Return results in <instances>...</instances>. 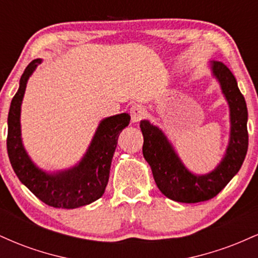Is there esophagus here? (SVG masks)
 I'll use <instances>...</instances> for the list:
<instances>
[{"label":"esophagus","mask_w":258,"mask_h":258,"mask_svg":"<svg viewBox=\"0 0 258 258\" xmlns=\"http://www.w3.org/2000/svg\"><path fill=\"white\" fill-rule=\"evenodd\" d=\"M130 115H131L132 122L137 123L142 119H143L144 115H146V109H144V106L136 104V105H133L131 108V110H130Z\"/></svg>","instance_id":"1"}]
</instances>
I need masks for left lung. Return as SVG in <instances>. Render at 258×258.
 Here are the masks:
<instances>
[{
	"mask_svg": "<svg viewBox=\"0 0 258 258\" xmlns=\"http://www.w3.org/2000/svg\"><path fill=\"white\" fill-rule=\"evenodd\" d=\"M230 108V141L227 154L215 171L195 176L183 166L167 138L149 121H141L144 137L143 155L150 165L156 185L165 197L178 203L194 204L212 199L238 173L247 153V108L234 75L222 61H212Z\"/></svg>",
	"mask_w": 258,
	"mask_h": 258,
	"instance_id": "left-lung-1",
	"label": "left lung"
}]
</instances>
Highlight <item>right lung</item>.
Returning a JSON list of instances; mask_svg holds the SVG:
<instances>
[{"label":"right lung","mask_w":258,"mask_h":258,"mask_svg":"<svg viewBox=\"0 0 258 258\" xmlns=\"http://www.w3.org/2000/svg\"><path fill=\"white\" fill-rule=\"evenodd\" d=\"M41 59L26 67L20 78L19 90L13 97L8 112L7 152L14 172L35 197L57 209H76L99 199L106 188L111 159L119 135L128 126V114H119L103 120L87 153L78 166L55 174H48L32 164L20 138V105L29 76Z\"/></svg>","instance_id":"1"}]
</instances>
